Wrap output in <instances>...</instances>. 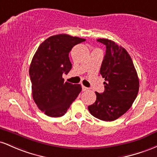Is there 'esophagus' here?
<instances>
[{
	"mask_svg": "<svg viewBox=\"0 0 157 157\" xmlns=\"http://www.w3.org/2000/svg\"><path fill=\"white\" fill-rule=\"evenodd\" d=\"M88 90H89V89H88L87 87H84V85H82V90H83V91H87Z\"/></svg>",
	"mask_w": 157,
	"mask_h": 157,
	"instance_id": "esophagus-1",
	"label": "esophagus"
}]
</instances>
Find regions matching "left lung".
Segmentation results:
<instances>
[{
    "mask_svg": "<svg viewBox=\"0 0 157 157\" xmlns=\"http://www.w3.org/2000/svg\"><path fill=\"white\" fill-rule=\"evenodd\" d=\"M106 46L100 69L105 78V91L96 92V101L88 106L91 115L100 120L111 121L125 113L133 105L140 82L133 61L124 48L111 40L99 38Z\"/></svg>",
    "mask_w": 157,
    "mask_h": 157,
    "instance_id": "obj_1",
    "label": "left lung"
}]
</instances>
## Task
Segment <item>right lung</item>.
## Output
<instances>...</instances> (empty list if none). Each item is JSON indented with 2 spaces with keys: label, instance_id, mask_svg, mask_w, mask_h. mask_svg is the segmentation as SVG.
Instances as JSON below:
<instances>
[{
  "label": "right lung",
  "instance_id": "right-lung-1",
  "mask_svg": "<svg viewBox=\"0 0 157 157\" xmlns=\"http://www.w3.org/2000/svg\"><path fill=\"white\" fill-rule=\"evenodd\" d=\"M85 39L67 34L52 36L39 46L29 67L33 97L38 108L50 117L64 116L82 91L81 84L64 82L72 68L69 52Z\"/></svg>",
  "mask_w": 157,
  "mask_h": 157
}]
</instances>
